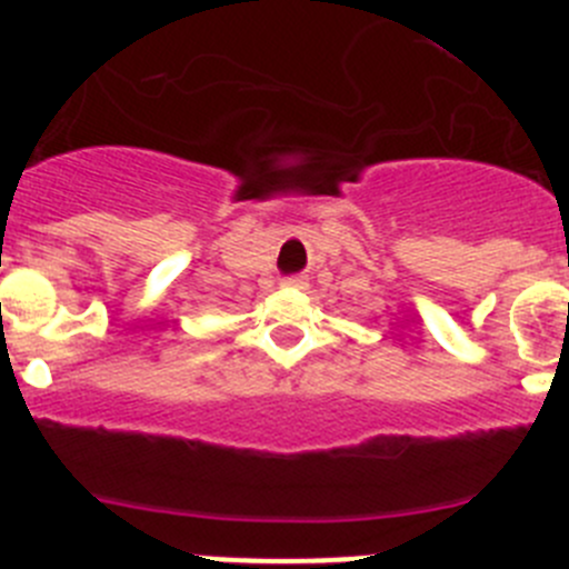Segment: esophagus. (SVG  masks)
Segmentation results:
<instances>
[{
  "label": "esophagus",
  "mask_w": 569,
  "mask_h": 569,
  "mask_svg": "<svg viewBox=\"0 0 569 569\" xmlns=\"http://www.w3.org/2000/svg\"><path fill=\"white\" fill-rule=\"evenodd\" d=\"M283 286H286V289H306L308 278H306V274H291V278L283 280Z\"/></svg>",
  "instance_id": "1"
}]
</instances>
